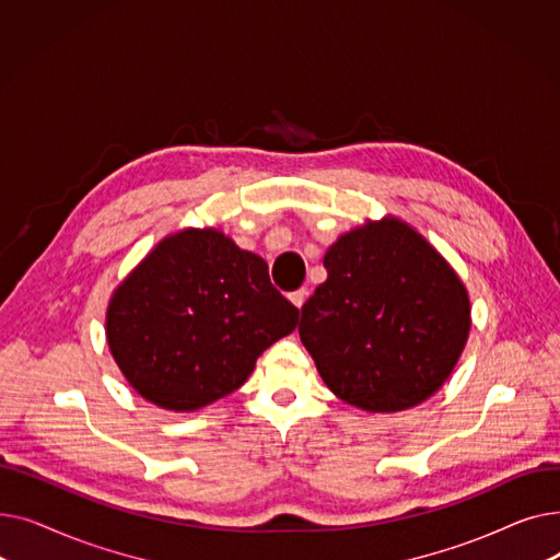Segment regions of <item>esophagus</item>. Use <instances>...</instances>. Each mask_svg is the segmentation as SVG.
<instances>
[{"instance_id": "34e87169", "label": "esophagus", "mask_w": 560, "mask_h": 560, "mask_svg": "<svg viewBox=\"0 0 560 560\" xmlns=\"http://www.w3.org/2000/svg\"><path fill=\"white\" fill-rule=\"evenodd\" d=\"M306 298H308V288H300V290H295V292H290V302L295 304L298 308H302V306H304Z\"/></svg>"}]
</instances>
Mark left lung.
Returning a JSON list of instances; mask_svg holds the SVG:
<instances>
[{
	"instance_id": "1",
	"label": "left lung",
	"mask_w": 560,
	"mask_h": 560,
	"mask_svg": "<svg viewBox=\"0 0 560 560\" xmlns=\"http://www.w3.org/2000/svg\"><path fill=\"white\" fill-rule=\"evenodd\" d=\"M327 281L302 306L300 338L327 388L370 413L427 401L472 327L467 288L420 231L386 215L342 233Z\"/></svg>"
}]
</instances>
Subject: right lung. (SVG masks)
Returning a JSON list of instances; mask_svg holds the SVG:
<instances>
[{"label": "right lung", "mask_w": 560, "mask_h": 560, "mask_svg": "<svg viewBox=\"0 0 560 560\" xmlns=\"http://www.w3.org/2000/svg\"><path fill=\"white\" fill-rule=\"evenodd\" d=\"M298 317L260 256L215 226H188L165 235L113 290L106 342L142 399L190 413L238 390Z\"/></svg>", "instance_id": "add662e5"}]
</instances>
